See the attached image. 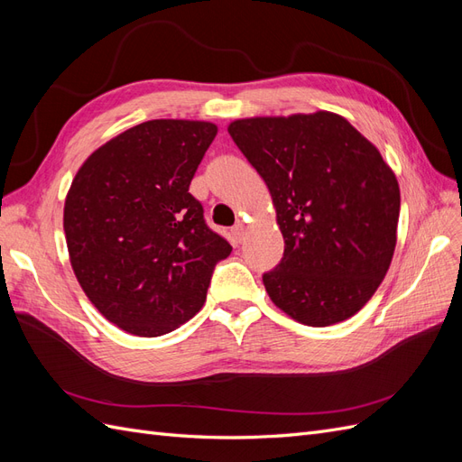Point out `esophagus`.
I'll list each match as a JSON object with an SVG mask.
<instances>
[{"mask_svg": "<svg viewBox=\"0 0 462 462\" xmlns=\"http://www.w3.org/2000/svg\"><path fill=\"white\" fill-rule=\"evenodd\" d=\"M245 223L243 221H236L235 226H233V229H231V233H233V236H235V241L236 243H241L243 241V236H245Z\"/></svg>", "mask_w": 462, "mask_h": 462, "instance_id": "obj_1", "label": "esophagus"}]
</instances>
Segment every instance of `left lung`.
<instances>
[{
    "mask_svg": "<svg viewBox=\"0 0 462 462\" xmlns=\"http://www.w3.org/2000/svg\"><path fill=\"white\" fill-rule=\"evenodd\" d=\"M227 131L268 185L285 241L262 277L273 304L312 328L355 316L397 245L401 192L380 150L331 111L236 119Z\"/></svg>",
    "mask_w": 462,
    "mask_h": 462,
    "instance_id": "obj_1",
    "label": "left lung"
}]
</instances>
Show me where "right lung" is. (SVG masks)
<instances>
[{"mask_svg":"<svg viewBox=\"0 0 462 462\" xmlns=\"http://www.w3.org/2000/svg\"><path fill=\"white\" fill-rule=\"evenodd\" d=\"M217 127L153 119L92 152L67 192L63 229L73 272L104 318L160 337L197 314L231 245L189 192Z\"/></svg>","mask_w":462,"mask_h":462,"instance_id":"1","label":"right lung"}]
</instances>
